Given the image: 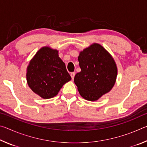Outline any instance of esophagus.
<instances>
[{"label": "esophagus", "mask_w": 147, "mask_h": 147, "mask_svg": "<svg viewBox=\"0 0 147 147\" xmlns=\"http://www.w3.org/2000/svg\"><path fill=\"white\" fill-rule=\"evenodd\" d=\"M75 74H76V73H75V72H73V73H71V76L72 79H74V76H75Z\"/></svg>", "instance_id": "1"}]
</instances>
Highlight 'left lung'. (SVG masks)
Listing matches in <instances>:
<instances>
[{
  "instance_id": "obj_1",
  "label": "left lung",
  "mask_w": 147,
  "mask_h": 147,
  "mask_svg": "<svg viewBox=\"0 0 147 147\" xmlns=\"http://www.w3.org/2000/svg\"><path fill=\"white\" fill-rule=\"evenodd\" d=\"M81 71L74 76L80 95L89 101L97 100L115 83L117 68L112 56L102 46L93 43L80 53Z\"/></svg>"
}]
</instances>
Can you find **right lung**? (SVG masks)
Segmentation results:
<instances>
[{
  "mask_svg": "<svg viewBox=\"0 0 147 147\" xmlns=\"http://www.w3.org/2000/svg\"><path fill=\"white\" fill-rule=\"evenodd\" d=\"M26 71L30 88L44 99L55 96L62 86L71 80L58 51L49 47L39 50L30 61Z\"/></svg>",
  "mask_w": 147,
  "mask_h": 147,
  "instance_id": "obj_1",
  "label": "right lung"
}]
</instances>
